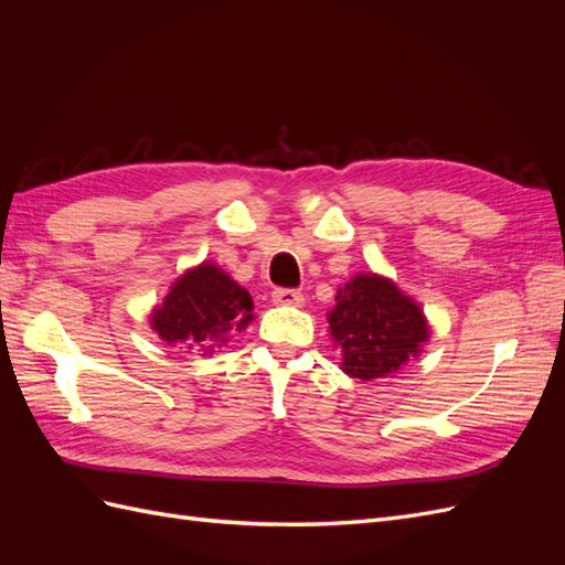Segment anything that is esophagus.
I'll return each instance as SVG.
<instances>
[{
  "instance_id": "34e87169",
  "label": "esophagus",
  "mask_w": 565,
  "mask_h": 565,
  "mask_svg": "<svg viewBox=\"0 0 565 565\" xmlns=\"http://www.w3.org/2000/svg\"><path fill=\"white\" fill-rule=\"evenodd\" d=\"M273 301L278 306H301L303 295L297 292V289H276V292H273Z\"/></svg>"
}]
</instances>
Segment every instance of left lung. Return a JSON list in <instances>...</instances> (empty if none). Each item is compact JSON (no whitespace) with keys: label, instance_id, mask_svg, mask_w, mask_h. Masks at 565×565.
<instances>
[{"label":"left lung","instance_id":"obj_1","mask_svg":"<svg viewBox=\"0 0 565 565\" xmlns=\"http://www.w3.org/2000/svg\"><path fill=\"white\" fill-rule=\"evenodd\" d=\"M328 322L341 370L363 382L396 374L429 339L419 303L377 273H358L341 287Z\"/></svg>","mask_w":565,"mask_h":565}]
</instances>
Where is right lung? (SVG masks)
Masks as SVG:
<instances>
[{"instance_id": "1", "label": "right lung", "mask_w": 565, "mask_h": 565, "mask_svg": "<svg viewBox=\"0 0 565 565\" xmlns=\"http://www.w3.org/2000/svg\"><path fill=\"white\" fill-rule=\"evenodd\" d=\"M252 297L228 273L204 262L172 285L162 306L150 313L152 330L167 344H181L202 355L226 347L233 332H243L254 320Z\"/></svg>"}]
</instances>
